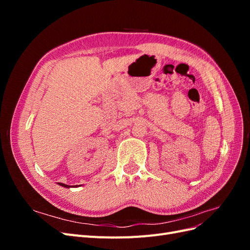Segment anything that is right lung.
<instances>
[{
  "label": "right lung",
  "mask_w": 250,
  "mask_h": 250,
  "mask_svg": "<svg viewBox=\"0 0 250 250\" xmlns=\"http://www.w3.org/2000/svg\"><path fill=\"white\" fill-rule=\"evenodd\" d=\"M58 185H60L62 187H64V188H70V187H73V186H67V185H64V184H60V183H58ZM75 187H77V186H75Z\"/></svg>",
  "instance_id": "add662e5"
}]
</instances>
